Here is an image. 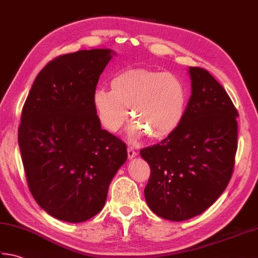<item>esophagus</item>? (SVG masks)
Returning a JSON list of instances; mask_svg holds the SVG:
<instances>
[{"mask_svg": "<svg viewBox=\"0 0 258 258\" xmlns=\"http://www.w3.org/2000/svg\"><path fill=\"white\" fill-rule=\"evenodd\" d=\"M127 152H128V158L129 159H133V158H135L138 155V153L136 152V150L133 147H128Z\"/></svg>", "mask_w": 258, "mask_h": 258, "instance_id": "esophagus-1", "label": "esophagus"}]
</instances>
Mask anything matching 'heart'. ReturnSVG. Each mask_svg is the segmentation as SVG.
I'll return each instance as SVG.
<instances>
[{"label":"heart","mask_w":258,"mask_h":258,"mask_svg":"<svg viewBox=\"0 0 258 258\" xmlns=\"http://www.w3.org/2000/svg\"><path fill=\"white\" fill-rule=\"evenodd\" d=\"M187 92L178 76L149 69H130L111 80V90L96 87L92 104L98 120L110 133H116L129 119L134 123L128 138L137 142L149 134L164 139L174 133L185 113Z\"/></svg>","instance_id":"obj_1"}]
</instances>
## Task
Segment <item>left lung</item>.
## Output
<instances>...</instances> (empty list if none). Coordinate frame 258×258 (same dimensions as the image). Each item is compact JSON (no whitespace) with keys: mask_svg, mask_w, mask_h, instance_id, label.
I'll return each mask as SVG.
<instances>
[{"mask_svg":"<svg viewBox=\"0 0 258 258\" xmlns=\"http://www.w3.org/2000/svg\"><path fill=\"white\" fill-rule=\"evenodd\" d=\"M192 94L182 122L162 143L140 150L150 166L145 199L171 221L201 215L225 191L237 152V110L208 71L188 67Z\"/></svg>","mask_w":258,"mask_h":258,"instance_id":"1","label":"left lung"}]
</instances>
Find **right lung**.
Returning a JSON list of instances; mask_svg holds the SVG:
<instances>
[{"label": "right lung", "instance_id": "1", "mask_svg": "<svg viewBox=\"0 0 258 258\" xmlns=\"http://www.w3.org/2000/svg\"><path fill=\"white\" fill-rule=\"evenodd\" d=\"M116 55L80 50L47 64L23 105L18 142L29 188L58 220L79 223L103 209L127 146L101 128L92 104L99 77Z\"/></svg>", "mask_w": 258, "mask_h": 258}]
</instances>
